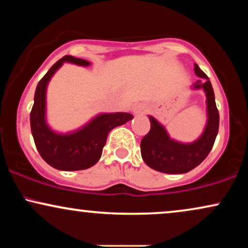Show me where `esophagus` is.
Wrapping results in <instances>:
<instances>
[{
  "mask_svg": "<svg viewBox=\"0 0 248 248\" xmlns=\"http://www.w3.org/2000/svg\"><path fill=\"white\" fill-rule=\"evenodd\" d=\"M146 112H147V106L143 104L135 105V106L132 108V113L134 115H141V114H144Z\"/></svg>",
  "mask_w": 248,
  "mask_h": 248,
  "instance_id": "esophagus-1",
  "label": "esophagus"
}]
</instances>
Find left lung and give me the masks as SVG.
I'll return each mask as SVG.
<instances>
[{
	"label": "left lung",
	"mask_w": 248,
	"mask_h": 248,
	"mask_svg": "<svg viewBox=\"0 0 248 248\" xmlns=\"http://www.w3.org/2000/svg\"><path fill=\"white\" fill-rule=\"evenodd\" d=\"M195 75L199 80L190 90H203L206 96V124L203 133L192 142H181L169 135L157 119L149 115L150 130L141 141V155L144 163L156 171L164 173H186L199 166L209 153L218 134L219 113L216 106L211 82L197 64Z\"/></svg>",
	"instance_id": "8db88e82"
}]
</instances>
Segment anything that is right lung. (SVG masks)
Instances as JSON below:
<instances>
[{"label":"right lung","instance_id":"obj_1","mask_svg":"<svg viewBox=\"0 0 248 248\" xmlns=\"http://www.w3.org/2000/svg\"><path fill=\"white\" fill-rule=\"evenodd\" d=\"M64 62L90 66L91 62L81 58L65 56L51 66L36 87L33 106L30 113V126L33 140L42 158L62 171L84 170L100 160L102 148L113 128L124 124L133 119L129 113H100L78 129L61 133L52 129L46 119L47 85Z\"/></svg>","mask_w":248,"mask_h":248}]
</instances>
